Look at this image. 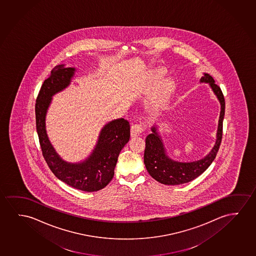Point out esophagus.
Instances as JSON below:
<instances>
[{"label": "esophagus", "instance_id": "1", "mask_svg": "<svg viewBox=\"0 0 256 256\" xmlns=\"http://www.w3.org/2000/svg\"><path fill=\"white\" fill-rule=\"evenodd\" d=\"M143 132H144V126L142 124H132L130 127V136L132 137H137Z\"/></svg>", "mask_w": 256, "mask_h": 256}]
</instances>
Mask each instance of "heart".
<instances>
[{"label": "heart", "instance_id": "heart-1", "mask_svg": "<svg viewBox=\"0 0 256 256\" xmlns=\"http://www.w3.org/2000/svg\"><path fill=\"white\" fill-rule=\"evenodd\" d=\"M144 88L151 90L154 88L150 99L152 106L164 104L170 99L174 90V84L170 79H164V74L162 72H148L144 78Z\"/></svg>", "mask_w": 256, "mask_h": 256}]
</instances>
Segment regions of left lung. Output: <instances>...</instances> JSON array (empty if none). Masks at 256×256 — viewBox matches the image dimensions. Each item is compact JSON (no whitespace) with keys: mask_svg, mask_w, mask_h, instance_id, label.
Instances as JSON below:
<instances>
[{"mask_svg":"<svg viewBox=\"0 0 256 256\" xmlns=\"http://www.w3.org/2000/svg\"><path fill=\"white\" fill-rule=\"evenodd\" d=\"M201 83H208L220 104V114L216 130L215 144L209 154L204 158L194 162H182L170 158L162 136L158 132V126H152V134L146 138L144 163L148 173L154 179L165 185H179L187 184L201 176L216 158L220 149L223 134V120L224 116V98L220 86L209 74H204L200 79Z\"/></svg>","mask_w":256,"mask_h":256,"instance_id":"obj_1","label":"left lung"}]
</instances>
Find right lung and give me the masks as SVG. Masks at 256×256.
<instances>
[{
  "instance_id": "1",
  "label": "right lung",
  "mask_w": 256,
  "mask_h": 256,
  "mask_svg": "<svg viewBox=\"0 0 256 256\" xmlns=\"http://www.w3.org/2000/svg\"><path fill=\"white\" fill-rule=\"evenodd\" d=\"M76 71L74 68L56 66L44 82L35 106L36 132L44 158L55 176L80 190L94 192L106 187L114 176L119 154L130 140V124L124 118L107 122L88 157L76 163L64 160L50 144L46 118L52 96L71 84Z\"/></svg>"
}]
</instances>
